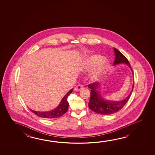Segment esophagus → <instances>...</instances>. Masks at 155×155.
Wrapping results in <instances>:
<instances>
[{
  "label": "esophagus",
  "mask_w": 155,
  "mask_h": 155,
  "mask_svg": "<svg viewBox=\"0 0 155 155\" xmlns=\"http://www.w3.org/2000/svg\"><path fill=\"white\" fill-rule=\"evenodd\" d=\"M83 88V85L82 84H78L77 85V87H75V90L77 91H79L80 90L82 89Z\"/></svg>",
  "instance_id": "1"
}]
</instances>
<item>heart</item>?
Returning a JSON list of instances; mask_svg holds the SVG:
<instances>
[{
    "label": "heart",
    "instance_id": "b5f03b06",
    "mask_svg": "<svg viewBox=\"0 0 155 155\" xmlns=\"http://www.w3.org/2000/svg\"><path fill=\"white\" fill-rule=\"evenodd\" d=\"M108 66V63L104 60L103 57L100 55H92L87 58L84 69L88 71L96 68L92 74L91 78L97 81L106 72Z\"/></svg>",
    "mask_w": 155,
    "mask_h": 155
}]
</instances>
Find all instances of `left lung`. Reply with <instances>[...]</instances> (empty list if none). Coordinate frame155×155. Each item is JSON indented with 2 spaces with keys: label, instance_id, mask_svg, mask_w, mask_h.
<instances>
[{
  "label": "left lung",
  "instance_id": "left-lung-1",
  "mask_svg": "<svg viewBox=\"0 0 155 155\" xmlns=\"http://www.w3.org/2000/svg\"><path fill=\"white\" fill-rule=\"evenodd\" d=\"M113 49L115 55L114 61V65L125 63L132 70L130 64L129 63L127 59L117 48L114 47ZM99 85L100 84H98L97 82H95L87 85V87L91 89L90 100L88 103V105L89 108L92 110V111L98 114L102 115H110L119 111L120 110L125 106L128 100H129L134 87L133 84L132 90L130 94L128 95L127 97L124 100L120 101H109L104 100V98L101 96L99 92L97 91V89L98 87H99Z\"/></svg>",
  "mask_w": 155,
  "mask_h": 155
}]
</instances>
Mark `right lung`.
I'll return each mask as SVG.
<instances>
[{
    "label": "right lung",
    "mask_w": 155,
    "mask_h": 155,
    "mask_svg": "<svg viewBox=\"0 0 155 155\" xmlns=\"http://www.w3.org/2000/svg\"><path fill=\"white\" fill-rule=\"evenodd\" d=\"M73 89L70 90L66 95L63 98L61 101L59 105L54 109L48 111H34L31 109H30L31 111L35 114L36 115L40 117L46 118V119H54L57 118L59 117L62 116L68 111V96L70 95L71 92H72Z\"/></svg>",
    "instance_id": "1"
}]
</instances>
